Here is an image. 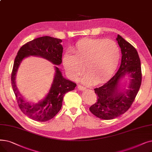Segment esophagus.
I'll return each instance as SVG.
<instances>
[{"mask_svg":"<svg viewBox=\"0 0 152 152\" xmlns=\"http://www.w3.org/2000/svg\"><path fill=\"white\" fill-rule=\"evenodd\" d=\"M77 88L78 89H80L81 91H85L86 89V88L85 87L83 86H81V85H77Z\"/></svg>","mask_w":152,"mask_h":152,"instance_id":"esophagus-1","label":"esophagus"}]
</instances>
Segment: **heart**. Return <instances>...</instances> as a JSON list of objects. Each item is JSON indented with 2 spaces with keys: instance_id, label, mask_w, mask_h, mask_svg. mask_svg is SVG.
<instances>
[{
  "instance_id": "b5f03b06",
  "label": "heart",
  "mask_w": 152,
  "mask_h": 152,
  "mask_svg": "<svg viewBox=\"0 0 152 152\" xmlns=\"http://www.w3.org/2000/svg\"><path fill=\"white\" fill-rule=\"evenodd\" d=\"M72 54L65 53L63 64L68 76L74 80L83 74L84 65L88 73L83 81L88 84H100L115 71L120 60V50L113 39L86 38L72 48Z\"/></svg>"
}]
</instances>
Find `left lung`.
I'll use <instances>...</instances> for the list:
<instances>
[{
    "label": "left lung",
    "mask_w": 152,
    "mask_h": 152,
    "mask_svg": "<svg viewBox=\"0 0 152 152\" xmlns=\"http://www.w3.org/2000/svg\"><path fill=\"white\" fill-rule=\"evenodd\" d=\"M116 39L122 55L120 68L108 82L94 89L97 100L89 107L92 114L104 120L124 114L134 101L142 83L140 60L136 49L119 35ZM126 75L130 80L128 89L121 90L120 81Z\"/></svg>",
    "instance_id": "8db88e82"
}]
</instances>
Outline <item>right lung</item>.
<instances>
[{
	"mask_svg": "<svg viewBox=\"0 0 152 152\" xmlns=\"http://www.w3.org/2000/svg\"><path fill=\"white\" fill-rule=\"evenodd\" d=\"M62 40L48 36L37 38L23 45L15 57L12 72L11 83L18 107L22 113L33 120L46 122L53 118L60 110L63 96L66 92L74 90L76 84L65 79L61 71L55 66V73L50 91L42 101L32 103L26 101L20 93L16 86L15 78L20 64L25 58L30 56L45 58L53 64L62 62Z\"/></svg>",
	"mask_w": 152,
	"mask_h": 152,
	"instance_id": "1",
	"label": "right lung"
}]
</instances>
